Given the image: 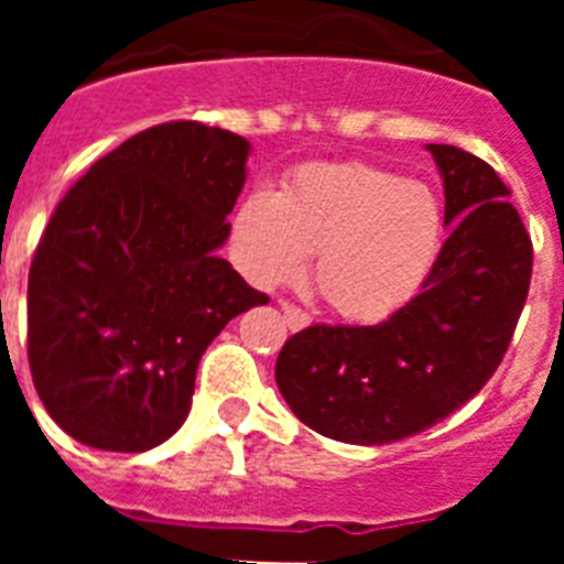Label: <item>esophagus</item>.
I'll list each match as a JSON object with an SVG mask.
<instances>
[{"label": "esophagus", "mask_w": 564, "mask_h": 564, "mask_svg": "<svg viewBox=\"0 0 564 564\" xmlns=\"http://www.w3.org/2000/svg\"><path fill=\"white\" fill-rule=\"evenodd\" d=\"M282 313H285V325L291 330H302V327L311 325V316L305 311H299V307L288 305V302H282Z\"/></svg>", "instance_id": "1"}]
</instances>
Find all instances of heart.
Returning <instances> with one entry per match:
<instances>
[{
    "label": "heart",
    "instance_id": "1",
    "mask_svg": "<svg viewBox=\"0 0 564 564\" xmlns=\"http://www.w3.org/2000/svg\"><path fill=\"white\" fill-rule=\"evenodd\" d=\"M443 237L435 192L387 169L307 166L276 194H251L234 217V253L253 285L305 273L327 305L352 322H378L415 296Z\"/></svg>",
    "mask_w": 564,
    "mask_h": 564
}]
</instances>
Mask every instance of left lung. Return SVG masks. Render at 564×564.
<instances>
[{"instance_id": "8db88e82", "label": "left lung", "mask_w": 564, "mask_h": 564, "mask_svg": "<svg viewBox=\"0 0 564 564\" xmlns=\"http://www.w3.org/2000/svg\"><path fill=\"white\" fill-rule=\"evenodd\" d=\"M426 149L452 231L421 293L378 325L305 327L276 358L293 415L333 441L383 446L460 410L500 367L525 305L534 248L508 186L475 154Z\"/></svg>"}]
</instances>
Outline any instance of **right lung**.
Masks as SVG:
<instances>
[{
  "label": "right lung",
  "instance_id": "add662e5",
  "mask_svg": "<svg viewBox=\"0 0 564 564\" xmlns=\"http://www.w3.org/2000/svg\"><path fill=\"white\" fill-rule=\"evenodd\" d=\"M251 143L172 121L132 134L64 194L28 276V358L84 446L147 452L181 430L223 327L268 305L217 248Z\"/></svg>",
  "mask_w": 564,
  "mask_h": 564
}]
</instances>
